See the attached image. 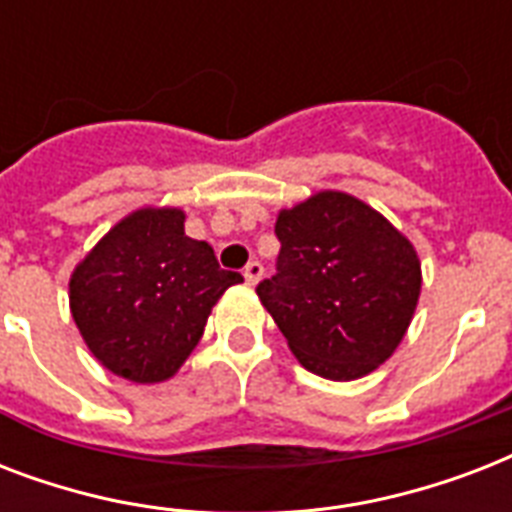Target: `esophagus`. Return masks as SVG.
<instances>
[{"label": "esophagus", "instance_id": "esophagus-1", "mask_svg": "<svg viewBox=\"0 0 512 512\" xmlns=\"http://www.w3.org/2000/svg\"><path fill=\"white\" fill-rule=\"evenodd\" d=\"M260 279H263V265L255 260V263H249L247 268H244V281H247L249 287H255Z\"/></svg>", "mask_w": 512, "mask_h": 512}]
</instances>
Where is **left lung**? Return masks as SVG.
<instances>
[{
  "instance_id": "8db88e82",
  "label": "left lung",
  "mask_w": 512,
  "mask_h": 512,
  "mask_svg": "<svg viewBox=\"0 0 512 512\" xmlns=\"http://www.w3.org/2000/svg\"><path fill=\"white\" fill-rule=\"evenodd\" d=\"M279 273L257 284L308 372L358 380L385 364L422 289L417 249L388 217L342 191H319L276 217Z\"/></svg>"
}]
</instances>
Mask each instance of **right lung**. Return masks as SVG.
Returning <instances> with one entry per match:
<instances>
[{
	"instance_id": "right-lung-1",
	"label": "right lung",
	"mask_w": 512,
	"mask_h": 512,
	"mask_svg": "<svg viewBox=\"0 0 512 512\" xmlns=\"http://www.w3.org/2000/svg\"><path fill=\"white\" fill-rule=\"evenodd\" d=\"M241 281V273L217 265L207 241L185 236L183 209L143 207L79 260L68 305L79 335L108 372L154 385L175 377L217 300Z\"/></svg>"
}]
</instances>
